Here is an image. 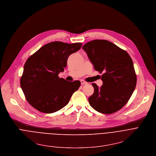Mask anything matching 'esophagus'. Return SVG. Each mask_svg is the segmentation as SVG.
I'll list each match as a JSON object with an SVG mask.
<instances>
[{"instance_id": "esophagus-1", "label": "esophagus", "mask_w": 156, "mask_h": 156, "mask_svg": "<svg viewBox=\"0 0 156 156\" xmlns=\"http://www.w3.org/2000/svg\"><path fill=\"white\" fill-rule=\"evenodd\" d=\"M80 83H81L82 85H85V84L87 83V82H86L85 81H84L83 80H80Z\"/></svg>"}]
</instances>
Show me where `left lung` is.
<instances>
[{
    "mask_svg": "<svg viewBox=\"0 0 156 156\" xmlns=\"http://www.w3.org/2000/svg\"><path fill=\"white\" fill-rule=\"evenodd\" d=\"M82 49L101 75L100 87L92 83L94 92L89 97L90 106L103 114H111L123 108L129 100L137 78L133 61L127 52L105 40H95Z\"/></svg>",
    "mask_w": 156,
    "mask_h": 156,
    "instance_id": "1",
    "label": "left lung"
}]
</instances>
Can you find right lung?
Wrapping results in <instances>:
<instances>
[{"label":"right lung","instance_id":"right-lung-1","mask_svg":"<svg viewBox=\"0 0 156 156\" xmlns=\"http://www.w3.org/2000/svg\"><path fill=\"white\" fill-rule=\"evenodd\" d=\"M82 43H49L27 60L20 86L30 104L37 110L52 113L64 107L80 85L79 80L69 82L59 78L68 57L79 51Z\"/></svg>","mask_w":156,"mask_h":156}]
</instances>
